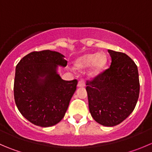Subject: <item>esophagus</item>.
I'll return each instance as SVG.
<instances>
[{"label":"esophagus","instance_id":"1","mask_svg":"<svg viewBox=\"0 0 152 152\" xmlns=\"http://www.w3.org/2000/svg\"><path fill=\"white\" fill-rule=\"evenodd\" d=\"M78 88H82V87H85V82L84 79H82V80L79 81L77 85Z\"/></svg>","mask_w":152,"mask_h":152}]
</instances>
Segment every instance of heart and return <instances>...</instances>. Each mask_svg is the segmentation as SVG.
Returning a JSON list of instances; mask_svg holds the SVG:
<instances>
[{
	"label": "heart",
	"mask_w": 152,
	"mask_h": 152,
	"mask_svg": "<svg viewBox=\"0 0 152 152\" xmlns=\"http://www.w3.org/2000/svg\"><path fill=\"white\" fill-rule=\"evenodd\" d=\"M106 62L107 58L104 53L85 54L79 59L76 64V68L83 70L91 66V75L96 76L104 69Z\"/></svg>",
	"instance_id": "1"
}]
</instances>
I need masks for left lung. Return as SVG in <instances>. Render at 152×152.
Masks as SVG:
<instances>
[{
	"instance_id": "left-lung-1",
	"label": "left lung",
	"mask_w": 152,
	"mask_h": 152,
	"mask_svg": "<svg viewBox=\"0 0 152 152\" xmlns=\"http://www.w3.org/2000/svg\"><path fill=\"white\" fill-rule=\"evenodd\" d=\"M108 69L87 82L89 110L96 122L104 126H117L134 109L139 98L138 69L126 54L108 50Z\"/></svg>"
}]
</instances>
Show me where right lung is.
<instances>
[{"label": "right lung", "instance_id": "add662e5", "mask_svg": "<svg viewBox=\"0 0 152 152\" xmlns=\"http://www.w3.org/2000/svg\"><path fill=\"white\" fill-rule=\"evenodd\" d=\"M64 56L49 50L32 52L15 68L14 98L22 115L30 123L50 127L64 117L76 90L77 80H63L57 72L66 67Z\"/></svg>", "mask_w": 152, "mask_h": 152}]
</instances>
